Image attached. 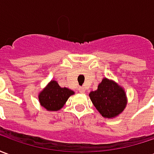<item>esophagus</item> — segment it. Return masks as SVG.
Returning <instances> with one entry per match:
<instances>
[{"label": "esophagus", "mask_w": 154, "mask_h": 154, "mask_svg": "<svg viewBox=\"0 0 154 154\" xmlns=\"http://www.w3.org/2000/svg\"><path fill=\"white\" fill-rule=\"evenodd\" d=\"M78 91L80 92V93H84L85 92V89H84V87H80L78 88Z\"/></svg>", "instance_id": "1"}]
</instances>
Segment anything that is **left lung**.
I'll list each match as a JSON object with an SVG mask.
<instances>
[{
    "instance_id": "8db88e82",
    "label": "left lung",
    "mask_w": 154,
    "mask_h": 154,
    "mask_svg": "<svg viewBox=\"0 0 154 154\" xmlns=\"http://www.w3.org/2000/svg\"><path fill=\"white\" fill-rule=\"evenodd\" d=\"M89 97L101 116L112 119L122 113L127 105L125 89L115 81L104 77L97 90L91 91Z\"/></svg>"
}]
</instances>
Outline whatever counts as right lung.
Instances as JSON below:
<instances>
[{
    "label": "right lung",
    "instance_id": "obj_1",
    "mask_svg": "<svg viewBox=\"0 0 154 154\" xmlns=\"http://www.w3.org/2000/svg\"><path fill=\"white\" fill-rule=\"evenodd\" d=\"M74 94L73 91L67 87H61L57 81L51 80L38 93V101L41 106L48 111H57L63 107L67 99Z\"/></svg>",
    "mask_w": 154,
    "mask_h": 154
}]
</instances>
